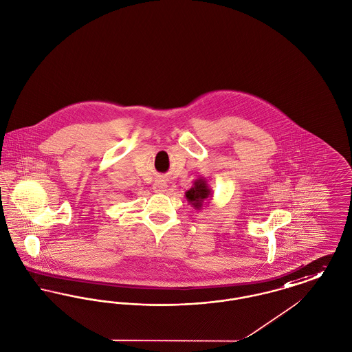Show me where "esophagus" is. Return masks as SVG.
I'll return each mask as SVG.
<instances>
[{"label": "esophagus", "instance_id": "1", "mask_svg": "<svg viewBox=\"0 0 352 352\" xmlns=\"http://www.w3.org/2000/svg\"><path fill=\"white\" fill-rule=\"evenodd\" d=\"M167 183H164V180H156L153 184V190L156 193H164L167 190Z\"/></svg>", "mask_w": 352, "mask_h": 352}]
</instances>
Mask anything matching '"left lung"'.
<instances>
[{
  "mask_svg": "<svg viewBox=\"0 0 352 352\" xmlns=\"http://www.w3.org/2000/svg\"><path fill=\"white\" fill-rule=\"evenodd\" d=\"M212 188L205 177H197L192 186L185 192V199L195 209H201L204 203L212 200Z\"/></svg>",
  "mask_w": 352,
  "mask_h": 352,
  "instance_id": "8db88e82",
  "label": "left lung"
}]
</instances>
